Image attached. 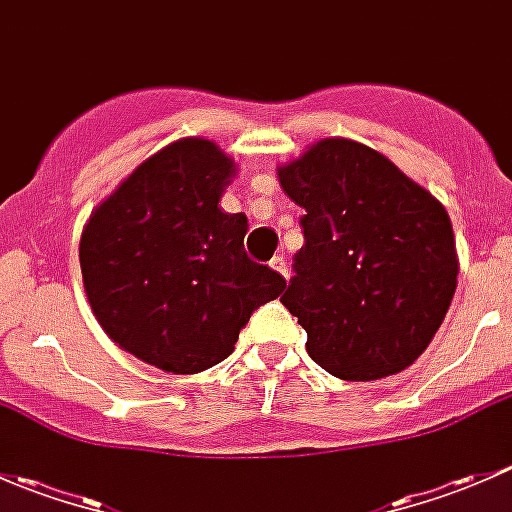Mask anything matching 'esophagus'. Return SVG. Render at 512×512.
<instances>
[{"label":"esophagus","instance_id":"34e87169","mask_svg":"<svg viewBox=\"0 0 512 512\" xmlns=\"http://www.w3.org/2000/svg\"><path fill=\"white\" fill-rule=\"evenodd\" d=\"M270 267L275 272H280L282 277H285V280H289V270H287V262H285V257H275V260L270 262Z\"/></svg>","mask_w":512,"mask_h":512}]
</instances>
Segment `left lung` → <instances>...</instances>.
Here are the masks:
<instances>
[{
    "instance_id": "obj_1",
    "label": "left lung",
    "mask_w": 512,
    "mask_h": 512,
    "mask_svg": "<svg viewBox=\"0 0 512 512\" xmlns=\"http://www.w3.org/2000/svg\"><path fill=\"white\" fill-rule=\"evenodd\" d=\"M302 205L304 247L282 304L332 376L409 369L436 337L458 285L446 208L384 153L332 136L277 168Z\"/></svg>"
}]
</instances>
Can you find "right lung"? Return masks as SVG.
Listing matches in <instances>:
<instances>
[{
    "mask_svg": "<svg viewBox=\"0 0 512 512\" xmlns=\"http://www.w3.org/2000/svg\"><path fill=\"white\" fill-rule=\"evenodd\" d=\"M237 165L215 141L178 138L96 205L79 242L94 317L123 352L173 374L227 359L285 277L245 252L247 218L220 208Z\"/></svg>",
    "mask_w": 512,
    "mask_h": 512,
    "instance_id": "1",
    "label": "right lung"
}]
</instances>
